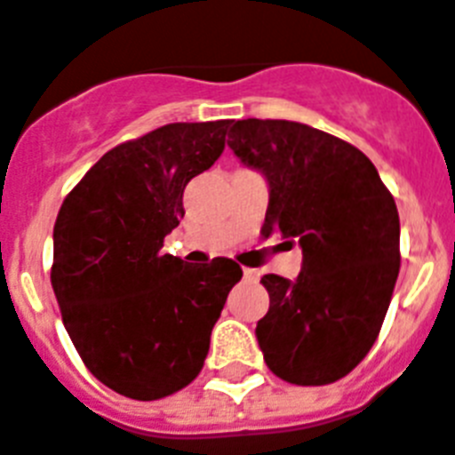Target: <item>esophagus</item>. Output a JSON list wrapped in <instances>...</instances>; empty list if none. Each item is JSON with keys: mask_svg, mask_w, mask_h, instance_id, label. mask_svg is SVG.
Returning a JSON list of instances; mask_svg holds the SVG:
<instances>
[{"mask_svg": "<svg viewBox=\"0 0 455 455\" xmlns=\"http://www.w3.org/2000/svg\"><path fill=\"white\" fill-rule=\"evenodd\" d=\"M243 275H245V280H250V282L259 280V270L257 268H243Z\"/></svg>", "mask_w": 455, "mask_h": 455, "instance_id": "1", "label": "esophagus"}]
</instances>
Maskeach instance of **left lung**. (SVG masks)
<instances>
[{
    "label": "left lung",
    "instance_id": "obj_1",
    "mask_svg": "<svg viewBox=\"0 0 455 455\" xmlns=\"http://www.w3.org/2000/svg\"><path fill=\"white\" fill-rule=\"evenodd\" d=\"M228 148L268 182L263 234L303 250L296 280L261 277L266 365L289 384H333L363 361L387 316L400 270L395 201L363 152L300 122L238 120Z\"/></svg>",
    "mask_w": 455,
    "mask_h": 455
}]
</instances>
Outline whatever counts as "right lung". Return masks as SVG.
Instances as JSON below:
<instances>
[{"label":"right lung","mask_w":455,"mask_h":455,"mask_svg":"<svg viewBox=\"0 0 455 455\" xmlns=\"http://www.w3.org/2000/svg\"><path fill=\"white\" fill-rule=\"evenodd\" d=\"M228 120L175 122L106 152L64 198L51 282L68 338L101 384L159 400L201 372L210 333L243 270L162 254L182 192L224 150Z\"/></svg>","instance_id":"obj_1"}]
</instances>
